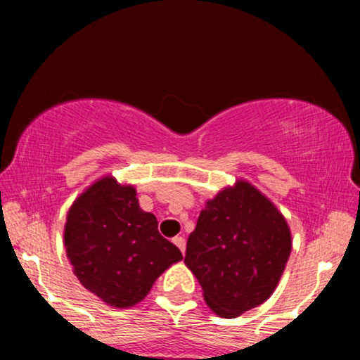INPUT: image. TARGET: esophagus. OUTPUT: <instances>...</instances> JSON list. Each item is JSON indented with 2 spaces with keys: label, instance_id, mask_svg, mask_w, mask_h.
Here are the masks:
<instances>
[{
  "label": "esophagus",
  "instance_id": "1",
  "mask_svg": "<svg viewBox=\"0 0 360 360\" xmlns=\"http://www.w3.org/2000/svg\"><path fill=\"white\" fill-rule=\"evenodd\" d=\"M172 242H174L177 245V249H179L184 254V250H186V240H184V238L183 237H174V238H172Z\"/></svg>",
  "mask_w": 360,
  "mask_h": 360
}]
</instances>
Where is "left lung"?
<instances>
[{
    "instance_id": "8db88e82",
    "label": "left lung",
    "mask_w": 360,
    "mask_h": 360,
    "mask_svg": "<svg viewBox=\"0 0 360 360\" xmlns=\"http://www.w3.org/2000/svg\"><path fill=\"white\" fill-rule=\"evenodd\" d=\"M291 254L284 217L254 186L238 181L206 203L186 243L184 262L206 304L235 318L274 292Z\"/></svg>"
}]
</instances>
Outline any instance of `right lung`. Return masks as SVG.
Instances as JSON below:
<instances>
[{"instance_id":"1","label":"right lung","mask_w":360,"mask_h":360,"mask_svg":"<svg viewBox=\"0 0 360 360\" xmlns=\"http://www.w3.org/2000/svg\"><path fill=\"white\" fill-rule=\"evenodd\" d=\"M64 243L72 272L106 304L130 308L155 279L183 259L157 230V218L139 206L131 186L103 177L74 201Z\"/></svg>"}]
</instances>
